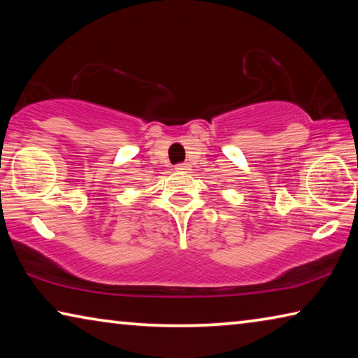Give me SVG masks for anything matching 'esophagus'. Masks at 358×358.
<instances>
[{
  "label": "esophagus",
  "instance_id": "esophagus-1",
  "mask_svg": "<svg viewBox=\"0 0 358 358\" xmlns=\"http://www.w3.org/2000/svg\"><path fill=\"white\" fill-rule=\"evenodd\" d=\"M177 171H180V172H189L191 171V166L187 164V162H183V164H178L177 166Z\"/></svg>",
  "mask_w": 358,
  "mask_h": 358
}]
</instances>
